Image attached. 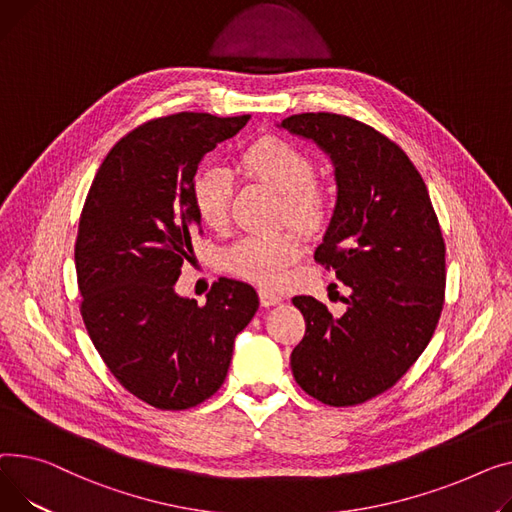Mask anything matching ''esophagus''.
Segmentation results:
<instances>
[{"mask_svg": "<svg viewBox=\"0 0 512 512\" xmlns=\"http://www.w3.org/2000/svg\"><path fill=\"white\" fill-rule=\"evenodd\" d=\"M258 299H260V304H262L264 308H268V306H277V304L281 302V295L275 293L273 289L260 287V289H258Z\"/></svg>", "mask_w": 512, "mask_h": 512, "instance_id": "34e87169", "label": "esophagus"}]
</instances>
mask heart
<instances>
[{"mask_svg":"<svg viewBox=\"0 0 512 512\" xmlns=\"http://www.w3.org/2000/svg\"><path fill=\"white\" fill-rule=\"evenodd\" d=\"M242 171L283 194L281 217L302 231H318L330 217V194L316 182V161L302 148L266 136L239 155ZM235 192L233 173L219 163L200 167L192 179V206L210 229H223L231 217ZM302 246L293 233L244 235L223 252V266L231 275L262 285H279L287 268L299 258Z\"/></svg>","mask_w":512,"mask_h":512,"instance_id":"heart-1","label":"heart"}]
</instances>
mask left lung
Returning <instances> with one entry per match:
<instances>
[{"label": "left lung", "mask_w": 512, "mask_h": 512, "mask_svg": "<svg viewBox=\"0 0 512 512\" xmlns=\"http://www.w3.org/2000/svg\"><path fill=\"white\" fill-rule=\"evenodd\" d=\"M281 126L335 163L337 208L314 260L351 287L341 318L310 295L293 297L306 320L293 378L324 405L353 407L395 386L428 347L444 308L446 244L424 177L397 142L339 113H299Z\"/></svg>", "instance_id": "obj_1"}]
</instances>
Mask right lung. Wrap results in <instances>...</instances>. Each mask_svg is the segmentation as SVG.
Listing matches in <instances>:
<instances>
[{
    "mask_svg": "<svg viewBox=\"0 0 512 512\" xmlns=\"http://www.w3.org/2000/svg\"><path fill=\"white\" fill-rule=\"evenodd\" d=\"M248 122L194 111L148 119L115 142L86 194L74 248L80 314L115 380L150 407L182 411L213 397L258 310L242 281L219 279L204 306L173 289L202 233L196 169Z\"/></svg>",
    "mask_w": 512,
    "mask_h": 512,
    "instance_id": "add662e5",
    "label": "right lung"
}]
</instances>
